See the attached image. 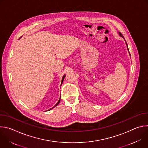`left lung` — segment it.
Masks as SVG:
<instances>
[{
  "label": "left lung",
  "mask_w": 148,
  "mask_h": 148,
  "mask_svg": "<svg viewBox=\"0 0 148 148\" xmlns=\"http://www.w3.org/2000/svg\"><path fill=\"white\" fill-rule=\"evenodd\" d=\"M118 34H119V35L120 36V37H121L122 38H123L124 40H125V38H124V37L123 36V35L121 33H119V32H118ZM125 43H126V47H127V50H128V51H129V49H128V45H127V43H126V41H125ZM129 54H130V57H131V54H130V51H129Z\"/></svg>",
  "instance_id": "8db88e82"
}]
</instances>
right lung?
Segmentation results:
<instances>
[{
  "instance_id": "obj_1",
  "label": "right lung",
  "mask_w": 148,
  "mask_h": 148,
  "mask_svg": "<svg viewBox=\"0 0 148 148\" xmlns=\"http://www.w3.org/2000/svg\"><path fill=\"white\" fill-rule=\"evenodd\" d=\"M65 77H66V75H63V77H62V80H61V84H62V82H63V81H64V78H65ZM60 99H59V100H58V102L54 105V107H53L52 108H51L50 110H51V109H53V108H54L55 107H56L57 105H58V103H60Z\"/></svg>"
}]
</instances>
